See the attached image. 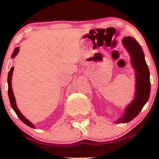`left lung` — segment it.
<instances>
[{
	"label": "left lung",
	"mask_w": 159,
	"mask_h": 159,
	"mask_svg": "<svg viewBox=\"0 0 159 159\" xmlns=\"http://www.w3.org/2000/svg\"><path fill=\"white\" fill-rule=\"evenodd\" d=\"M123 44L130 54L132 65L136 72V90L134 100L125 107L123 116L117 120L116 123H126L135 118L147 102L150 94L149 71L141 46L130 36L124 38Z\"/></svg>",
	"instance_id": "left-lung-1"
}]
</instances>
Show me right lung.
Masks as SVG:
<instances>
[{
  "label": "right lung",
  "mask_w": 159,
  "mask_h": 159,
  "mask_svg": "<svg viewBox=\"0 0 159 159\" xmlns=\"http://www.w3.org/2000/svg\"><path fill=\"white\" fill-rule=\"evenodd\" d=\"M19 47L14 49L13 53H12V58L15 57L16 54L19 53ZM13 69H14V67L12 66V68L10 69V72H9L8 78H7V83H8V96H9V98H10L11 107H12V108L13 109L14 111H15L16 114H17V116H19V119L21 120L24 123L26 124L27 125H28V126H30L31 128H35L34 124L31 123L28 120L26 119V118L23 116V114L20 112L19 108L17 107V105H16V104L15 96H14L13 92H12V85H11V81H12V72H13Z\"/></svg>",
  "instance_id": "obj_1"
}]
</instances>
